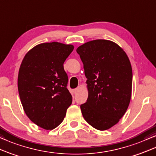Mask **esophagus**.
Segmentation results:
<instances>
[{
  "label": "esophagus",
  "mask_w": 156,
  "mask_h": 156,
  "mask_svg": "<svg viewBox=\"0 0 156 156\" xmlns=\"http://www.w3.org/2000/svg\"><path fill=\"white\" fill-rule=\"evenodd\" d=\"M80 87H78V88H76L74 90V93H76L77 92H78V90H80Z\"/></svg>",
  "instance_id": "1"
}]
</instances>
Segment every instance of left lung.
Segmentation results:
<instances>
[{
    "instance_id": "obj_1",
    "label": "left lung",
    "mask_w": 156,
    "mask_h": 156,
    "mask_svg": "<svg viewBox=\"0 0 156 156\" xmlns=\"http://www.w3.org/2000/svg\"><path fill=\"white\" fill-rule=\"evenodd\" d=\"M83 63L88 90L87 101L80 105L84 119L99 130L118 123L129 105L133 73L125 51L108 40H94L76 50Z\"/></svg>"
}]
</instances>
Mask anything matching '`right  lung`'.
<instances>
[{
  "instance_id": "add662e5",
  "label": "right lung",
  "mask_w": 156,
  "mask_h": 156,
  "mask_svg": "<svg viewBox=\"0 0 156 156\" xmlns=\"http://www.w3.org/2000/svg\"><path fill=\"white\" fill-rule=\"evenodd\" d=\"M73 48L58 42L41 43L26 53L20 65V101L29 119L43 129L58 126L72 103L63 63Z\"/></svg>"
}]
</instances>
